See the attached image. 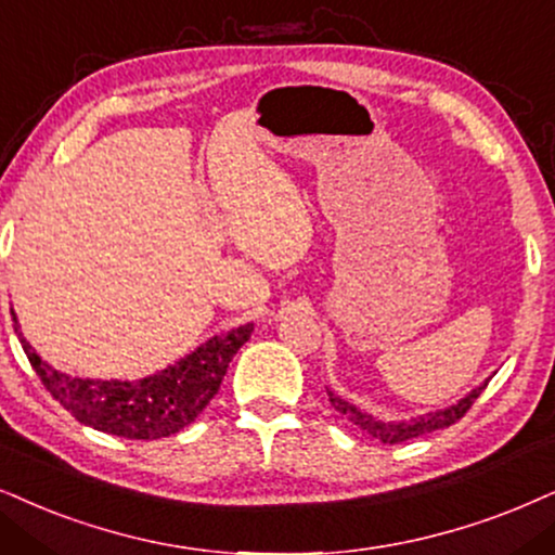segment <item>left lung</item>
<instances>
[{
  "mask_svg": "<svg viewBox=\"0 0 555 555\" xmlns=\"http://www.w3.org/2000/svg\"><path fill=\"white\" fill-rule=\"evenodd\" d=\"M489 378L479 387L468 391L466 397H461L455 404H448L443 410H435V412H425V415H417V417H410V420H378L374 415H369V412L359 410L356 404L346 402V399L333 395V391L327 389V397H330V404L335 406V412H340L343 417L350 420L356 427H361L363 433H369L371 438H376L378 443H404V440H412V438H420V435L425 433H433V430H443V427H451L453 423H459L461 417L466 415L468 406H472L476 399L483 389H487Z\"/></svg>",
  "mask_w": 555,
  "mask_h": 555,
  "instance_id": "left-lung-1",
  "label": "left lung"
}]
</instances>
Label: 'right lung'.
<instances>
[{"mask_svg": "<svg viewBox=\"0 0 555 555\" xmlns=\"http://www.w3.org/2000/svg\"><path fill=\"white\" fill-rule=\"evenodd\" d=\"M12 322L27 361L33 363L35 374L53 399L63 404V410L72 412L81 425L128 440L168 438L181 427L192 425L220 389L233 356L254 333V322H248L215 335L156 374L135 382H120V378L107 382V378H81L53 369L23 338L15 310H12Z\"/></svg>", "mask_w": 555, "mask_h": 555, "instance_id": "add662e5", "label": "right lung"}]
</instances>
